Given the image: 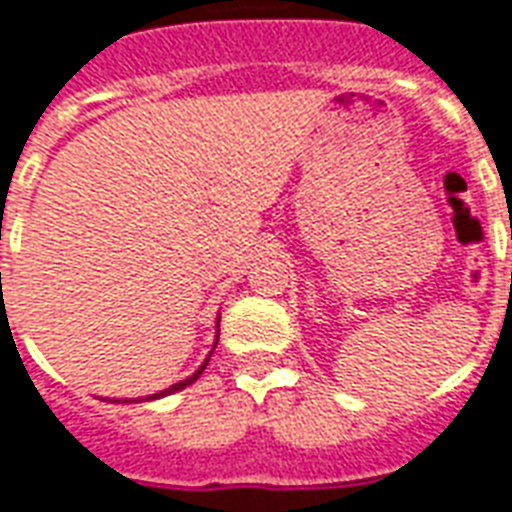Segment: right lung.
Here are the masks:
<instances>
[{
  "mask_svg": "<svg viewBox=\"0 0 512 512\" xmlns=\"http://www.w3.org/2000/svg\"><path fill=\"white\" fill-rule=\"evenodd\" d=\"M207 363H210V357H207V360H204V365H201L199 371H196V374H193V376H188V379H185V382L171 384V387H166V390H160V393H155V395H149V398H144V401H155V398H163V395H171V393H177V390H185V387H188V384H193V382H196V379H199L201 371H204V368H207Z\"/></svg>",
  "mask_w": 512,
  "mask_h": 512,
  "instance_id": "right-lung-1",
  "label": "right lung"
}]
</instances>
